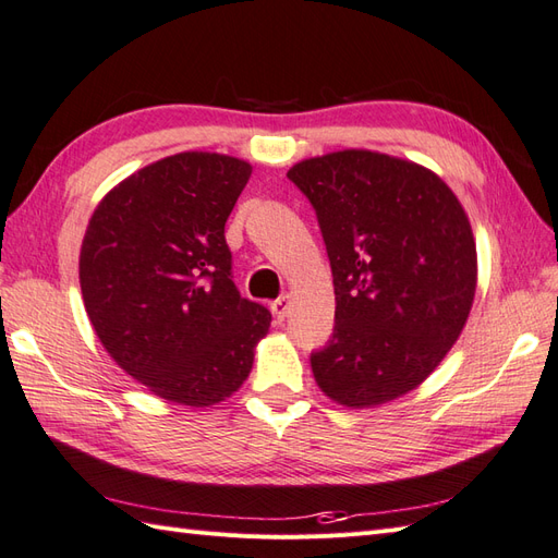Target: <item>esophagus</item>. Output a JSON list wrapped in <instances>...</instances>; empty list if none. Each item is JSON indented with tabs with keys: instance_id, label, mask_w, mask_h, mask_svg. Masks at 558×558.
<instances>
[{
	"instance_id": "obj_1",
	"label": "esophagus",
	"mask_w": 558,
	"mask_h": 558,
	"mask_svg": "<svg viewBox=\"0 0 558 558\" xmlns=\"http://www.w3.org/2000/svg\"><path fill=\"white\" fill-rule=\"evenodd\" d=\"M289 310H291V295H281L277 298L275 303H271V312H275L277 322H283L289 317Z\"/></svg>"
}]
</instances>
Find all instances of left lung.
<instances>
[{
    "label": "left lung",
    "mask_w": 558,
    "mask_h": 558,
    "mask_svg": "<svg viewBox=\"0 0 558 558\" xmlns=\"http://www.w3.org/2000/svg\"><path fill=\"white\" fill-rule=\"evenodd\" d=\"M317 213L336 326L312 352L329 400L364 410L421 386L464 329L478 281L469 215L418 162L366 148L305 158L287 172Z\"/></svg>",
    "instance_id": "1"
}]
</instances>
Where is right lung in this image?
Instances as JSON below:
<instances>
[{
	"label": "right lung",
	"mask_w": 558,
	"mask_h": 558,
	"mask_svg": "<svg viewBox=\"0 0 558 558\" xmlns=\"http://www.w3.org/2000/svg\"><path fill=\"white\" fill-rule=\"evenodd\" d=\"M251 162L210 151L160 158L116 184L92 213L80 289L108 355L154 396L220 404L253 369L269 310L232 281L225 222Z\"/></svg>",
	"instance_id": "right-lung-1"
}]
</instances>
